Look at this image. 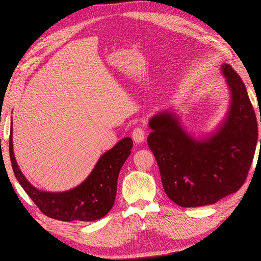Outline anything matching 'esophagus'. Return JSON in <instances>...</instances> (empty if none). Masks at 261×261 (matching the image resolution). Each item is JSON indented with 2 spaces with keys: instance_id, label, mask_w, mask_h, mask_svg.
<instances>
[{
  "instance_id": "1",
  "label": "esophagus",
  "mask_w": 261,
  "mask_h": 261,
  "mask_svg": "<svg viewBox=\"0 0 261 261\" xmlns=\"http://www.w3.org/2000/svg\"><path fill=\"white\" fill-rule=\"evenodd\" d=\"M132 137L136 144H139L145 139V130L140 127H136L132 133Z\"/></svg>"
}]
</instances>
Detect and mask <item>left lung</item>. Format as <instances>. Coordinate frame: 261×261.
Returning a JSON list of instances; mask_svg holds the SVG:
<instances>
[{"label":"left lung","instance_id":"obj_1","mask_svg":"<svg viewBox=\"0 0 261 261\" xmlns=\"http://www.w3.org/2000/svg\"><path fill=\"white\" fill-rule=\"evenodd\" d=\"M221 70L231 100L218 130L195 139L171 111L156 113L149 121L152 132L147 141L159 165L164 192L180 207L212 204L238 192L254 159L258 126L246 87L228 64Z\"/></svg>","mask_w":261,"mask_h":261}]
</instances>
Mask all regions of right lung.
I'll return each instance as SVG.
<instances>
[{
  "label": "right lung",
  "mask_w": 261,
  "mask_h": 261,
  "mask_svg": "<svg viewBox=\"0 0 261 261\" xmlns=\"http://www.w3.org/2000/svg\"><path fill=\"white\" fill-rule=\"evenodd\" d=\"M13 126L10 133V156L14 174L37 207L45 216L65 222L103 218L112 209L116 196L118 173L130 154L133 140L125 137L100 156L82 184L61 193L42 192L31 185L18 168L13 150Z\"/></svg>",
  "instance_id": "obj_1"
}]
</instances>
